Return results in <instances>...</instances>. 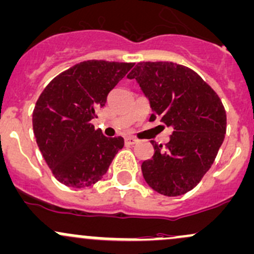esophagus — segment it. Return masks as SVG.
Returning a JSON list of instances; mask_svg holds the SVG:
<instances>
[{"instance_id": "1", "label": "esophagus", "mask_w": 254, "mask_h": 254, "mask_svg": "<svg viewBox=\"0 0 254 254\" xmlns=\"http://www.w3.org/2000/svg\"><path fill=\"white\" fill-rule=\"evenodd\" d=\"M136 142H137V140H136V138H134V137H125V145L131 146Z\"/></svg>"}]
</instances>
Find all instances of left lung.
<instances>
[{"label":"left lung","mask_w":254,"mask_h":254,"mask_svg":"<svg viewBox=\"0 0 254 254\" xmlns=\"http://www.w3.org/2000/svg\"><path fill=\"white\" fill-rule=\"evenodd\" d=\"M136 79L152 108L149 122L172 127L163 147L141 165L146 183L158 193L180 196L196 188L215 161L226 132V112L217 92L196 71L173 62H140Z\"/></svg>","instance_id":"8db88e82"}]
</instances>
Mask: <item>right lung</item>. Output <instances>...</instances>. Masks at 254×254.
<instances>
[{
	"label": "right lung",
	"mask_w": 254,
	"mask_h": 254,
	"mask_svg": "<svg viewBox=\"0 0 254 254\" xmlns=\"http://www.w3.org/2000/svg\"><path fill=\"white\" fill-rule=\"evenodd\" d=\"M134 63L85 61L62 71L45 87L33 112L37 146L53 176L69 188H89L103 178L124 146L106 137L91 120Z\"/></svg>",
	"instance_id": "obj_1"
}]
</instances>
